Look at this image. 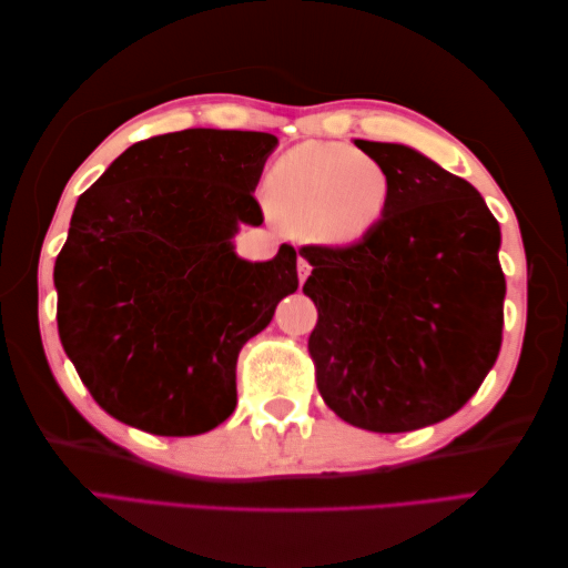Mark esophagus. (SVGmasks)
<instances>
[{
    "label": "esophagus",
    "mask_w": 568,
    "mask_h": 568,
    "mask_svg": "<svg viewBox=\"0 0 568 568\" xmlns=\"http://www.w3.org/2000/svg\"><path fill=\"white\" fill-rule=\"evenodd\" d=\"M310 271H312L310 261H307V258H303V256H300V258H297V275H300V283H305V281H307Z\"/></svg>",
    "instance_id": "obj_1"
}]
</instances>
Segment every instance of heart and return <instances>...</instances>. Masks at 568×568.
Returning a JSON list of instances; mask_svg holds the SVG:
<instances>
[{
  "instance_id": "b5f03b06",
  "label": "heart",
  "mask_w": 568,
  "mask_h": 568,
  "mask_svg": "<svg viewBox=\"0 0 568 568\" xmlns=\"http://www.w3.org/2000/svg\"><path fill=\"white\" fill-rule=\"evenodd\" d=\"M390 197L388 168L334 141L300 143L265 178V204L275 220L324 244H356L376 232Z\"/></svg>"
}]
</instances>
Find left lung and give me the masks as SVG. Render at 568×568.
I'll list each match as a JSON object with an SVG mask.
<instances>
[{
    "label": "left lung",
    "mask_w": 568,
    "mask_h": 568,
    "mask_svg": "<svg viewBox=\"0 0 568 568\" xmlns=\"http://www.w3.org/2000/svg\"><path fill=\"white\" fill-rule=\"evenodd\" d=\"M393 178L376 232L303 246L317 307L310 356L324 403L368 432H409L458 413L503 342L500 226L478 190L400 143L356 141Z\"/></svg>",
    "instance_id": "1"
}]
</instances>
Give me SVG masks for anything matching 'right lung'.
I'll return each instance as SVG.
<instances>
[{"mask_svg":"<svg viewBox=\"0 0 568 568\" xmlns=\"http://www.w3.org/2000/svg\"><path fill=\"white\" fill-rule=\"evenodd\" d=\"M277 139L185 129L129 146L84 190L55 258L58 334L104 413L161 437L210 432L236 407V358L297 291V253H234Z\"/></svg>","mask_w":568,"mask_h":568,"instance_id":"add662e5","label":"right lung"}]
</instances>
